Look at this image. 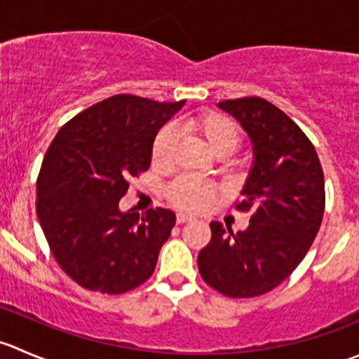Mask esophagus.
I'll return each instance as SVG.
<instances>
[{
  "label": "esophagus",
  "mask_w": 359,
  "mask_h": 359,
  "mask_svg": "<svg viewBox=\"0 0 359 359\" xmlns=\"http://www.w3.org/2000/svg\"><path fill=\"white\" fill-rule=\"evenodd\" d=\"M189 220H193V217L186 215V213H179V215H177V224H186L189 222Z\"/></svg>",
  "instance_id": "esophagus-1"
}]
</instances>
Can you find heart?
<instances>
[{
    "mask_svg": "<svg viewBox=\"0 0 359 359\" xmlns=\"http://www.w3.org/2000/svg\"><path fill=\"white\" fill-rule=\"evenodd\" d=\"M182 128L187 135L200 140L203 146L215 158L220 159L224 172L236 170L238 161L233 154L243 142V132L240 125L227 114L219 111H201L187 116L182 121ZM177 149V135L172 126H163L156 133L151 147V161L159 170L172 166ZM217 196V187L210 182L180 177L166 189V198L175 208L182 212L198 213L208 208Z\"/></svg>",
    "mask_w": 359,
    "mask_h": 359,
    "instance_id": "b5f03b06",
    "label": "heart"
}]
</instances>
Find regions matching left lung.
Listing matches in <instances>:
<instances>
[{
    "label": "left lung",
    "mask_w": 359,
    "mask_h": 359,
    "mask_svg": "<svg viewBox=\"0 0 359 359\" xmlns=\"http://www.w3.org/2000/svg\"><path fill=\"white\" fill-rule=\"evenodd\" d=\"M253 144V166L240 212L250 226L233 233L210 222L212 240L198 255L208 287L233 299L264 295L283 283L313 245L325 212V179L313 142L293 119L260 97L222 100Z\"/></svg>",
    "instance_id": "1"
}]
</instances>
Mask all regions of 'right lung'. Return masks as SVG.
Instances as JSON below:
<instances>
[{
	"label": "right lung",
	"instance_id": "right-lung-1",
	"mask_svg": "<svg viewBox=\"0 0 359 359\" xmlns=\"http://www.w3.org/2000/svg\"><path fill=\"white\" fill-rule=\"evenodd\" d=\"M186 100L121 93L79 112L50 144L36 213L60 269L79 287L118 295L140 287L175 226L165 208L119 210L130 180L149 170L158 130Z\"/></svg>",
	"mask_w": 359,
	"mask_h": 359
}]
</instances>
